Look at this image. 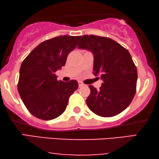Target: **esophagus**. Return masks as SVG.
<instances>
[{"mask_svg":"<svg viewBox=\"0 0 159 159\" xmlns=\"http://www.w3.org/2000/svg\"><path fill=\"white\" fill-rule=\"evenodd\" d=\"M78 84H79V87L80 88H81V87H82V86L84 85V84L82 83V82H78Z\"/></svg>","mask_w":159,"mask_h":159,"instance_id":"34e87169","label":"esophagus"}]
</instances>
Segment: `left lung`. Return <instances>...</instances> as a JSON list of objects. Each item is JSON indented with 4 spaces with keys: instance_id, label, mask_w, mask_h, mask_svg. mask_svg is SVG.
<instances>
[{
    "instance_id": "obj_1",
    "label": "left lung",
    "mask_w": 159,
    "mask_h": 159,
    "mask_svg": "<svg viewBox=\"0 0 159 159\" xmlns=\"http://www.w3.org/2000/svg\"><path fill=\"white\" fill-rule=\"evenodd\" d=\"M78 48L93 52V75H100L103 80L99 90L89 85L88 108L104 117L122 112L131 104L137 88V70L129 51L112 39L94 35L82 36Z\"/></svg>"
}]
</instances>
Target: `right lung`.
<instances>
[{"label": "right lung", "instance_id": "obj_1", "mask_svg": "<svg viewBox=\"0 0 159 159\" xmlns=\"http://www.w3.org/2000/svg\"><path fill=\"white\" fill-rule=\"evenodd\" d=\"M81 36H60L44 41L22 61L17 89L28 110L35 117L52 120L66 110L78 82L57 80V70L64 66L67 56Z\"/></svg>", "mask_w": 159, "mask_h": 159}]
</instances>
